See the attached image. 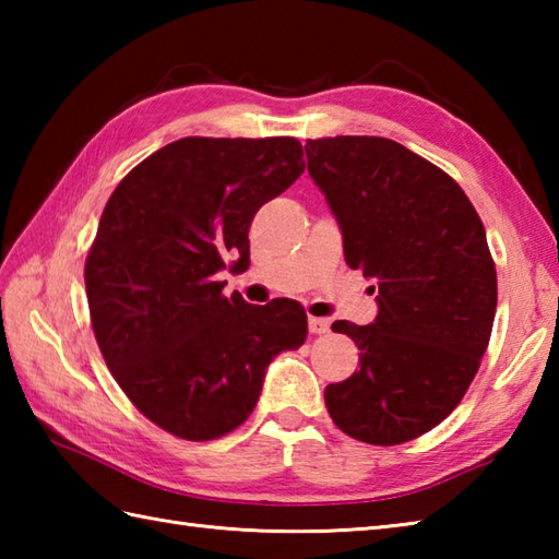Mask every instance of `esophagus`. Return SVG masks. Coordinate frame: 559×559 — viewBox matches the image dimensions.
I'll use <instances>...</instances> for the list:
<instances>
[{
  "label": "esophagus",
  "mask_w": 559,
  "mask_h": 559,
  "mask_svg": "<svg viewBox=\"0 0 559 559\" xmlns=\"http://www.w3.org/2000/svg\"><path fill=\"white\" fill-rule=\"evenodd\" d=\"M310 334L319 336V334H326L329 331V319H319V317H310Z\"/></svg>",
  "instance_id": "1"
}]
</instances>
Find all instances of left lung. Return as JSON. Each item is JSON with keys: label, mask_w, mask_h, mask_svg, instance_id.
<instances>
[{"label": "left lung", "mask_w": 559, "mask_h": 559, "mask_svg": "<svg viewBox=\"0 0 559 559\" xmlns=\"http://www.w3.org/2000/svg\"><path fill=\"white\" fill-rule=\"evenodd\" d=\"M305 153L348 266L377 281L372 324H331L360 367L326 386L329 415L360 442H411L459 406L490 343L497 271L483 221L444 170L391 139H307Z\"/></svg>", "instance_id": "8db88e82"}]
</instances>
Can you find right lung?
Segmentation results:
<instances>
[{"instance_id": "obj_1", "label": "right lung", "mask_w": 559, "mask_h": 559, "mask_svg": "<svg viewBox=\"0 0 559 559\" xmlns=\"http://www.w3.org/2000/svg\"><path fill=\"white\" fill-rule=\"evenodd\" d=\"M293 136H185L117 185L86 257L93 334L115 382L151 423L189 442L254 411L269 362L307 338L293 302L223 295L216 273L249 264L254 213L305 173Z\"/></svg>"}]
</instances>
